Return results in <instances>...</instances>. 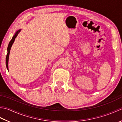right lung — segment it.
<instances>
[{"label":"right lung","instance_id":"1","mask_svg":"<svg viewBox=\"0 0 122 122\" xmlns=\"http://www.w3.org/2000/svg\"><path fill=\"white\" fill-rule=\"evenodd\" d=\"M20 31H21V29H19V30H18L16 32H15V35H14V36H13L12 38L11 39V40H10V41L9 42L8 46V48H7L8 53H7V54L6 59V66H7V69L8 70V60H9V54H10V49H11V46H12V44L14 43V41H15V38L17 37V36H18V33H19L20 32Z\"/></svg>","mask_w":122,"mask_h":122}]
</instances>
